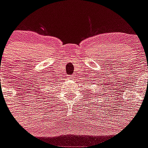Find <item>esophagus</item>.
I'll list each match as a JSON object with an SVG mask.
<instances>
[{
  "mask_svg": "<svg viewBox=\"0 0 148 148\" xmlns=\"http://www.w3.org/2000/svg\"><path fill=\"white\" fill-rule=\"evenodd\" d=\"M68 78H69V79H71V80H73V79H74V78H75V76H74V75H71L68 77Z\"/></svg>",
  "mask_w": 148,
  "mask_h": 148,
  "instance_id": "esophagus-1",
  "label": "esophagus"
}]
</instances>
